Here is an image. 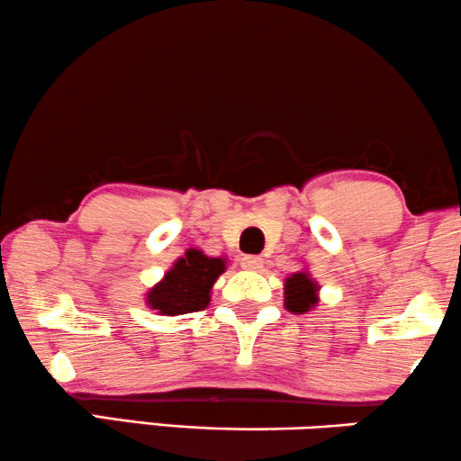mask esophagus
Segmentation results:
<instances>
[{"label": "esophagus", "mask_w": 461, "mask_h": 461, "mask_svg": "<svg viewBox=\"0 0 461 461\" xmlns=\"http://www.w3.org/2000/svg\"><path fill=\"white\" fill-rule=\"evenodd\" d=\"M241 266L245 270H262L264 259L259 256H243L241 258Z\"/></svg>", "instance_id": "1"}]
</instances>
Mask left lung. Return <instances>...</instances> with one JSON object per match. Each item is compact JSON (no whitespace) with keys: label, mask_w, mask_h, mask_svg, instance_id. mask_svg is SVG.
<instances>
[{"label":"left lung","mask_w":461,"mask_h":461,"mask_svg":"<svg viewBox=\"0 0 461 461\" xmlns=\"http://www.w3.org/2000/svg\"><path fill=\"white\" fill-rule=\"evenodd\" d=\"M318 289L308 272H295L285 280V308L293 313H305L316 308Z\"/></svg>","instance_id":"left-lung-1"}]
</instances>
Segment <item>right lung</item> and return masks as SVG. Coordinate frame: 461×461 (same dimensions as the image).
<instances>
[{
    "label": "right lung",
    "instance_id": "right-lung-1",
    "mask_svg": "<svg viewBox=\"0 0 461 461\" xmlns=\"http://www.w3.org/2000/svg\"><path fill=\"white\" fill-rule=\"evenodd\" d=\"M224 270V258H208L199 249H186L148 293V305L164 316L205 310L210 305L212 286Z\"/></svg>",
    "mask_w": 461,
    "mask_h": 461
}]
</instances>
